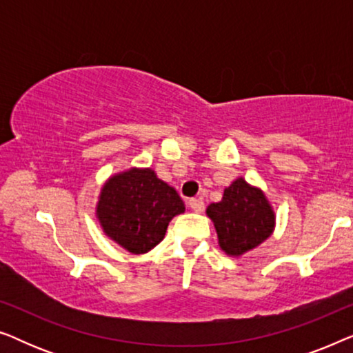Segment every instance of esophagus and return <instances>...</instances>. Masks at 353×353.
Returning <instances> with one entry per match:
<instances>
[{
	"instance_id": "esophagus-1",
	"label": "esophagus",
	"mask_w": 353,
	"mask_h": 353,
	"mask_svg": "<svg viewBox=\"0 0 353 353\" xmlns=\"http://www.w3.org/2000/svg\"><path fill=\"white\" fill-rule=\"evenodd\" d=\"M190 207L196 212V214H201V212L204 210V201H202L201 197H196V199L190 201Z\"/></svg>"
}]
</instances>
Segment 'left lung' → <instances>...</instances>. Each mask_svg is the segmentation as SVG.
Listing matches in <instances>:
<instances>
[{
	"label": "left lung",
	"mask_w": 353,
	"mask_h": 353,
	"mask_svg": "<svg viewBox=\"0 0 353 353\" xmlns=\"http://www.w3.org/2000/svg\"><path fill=\"white\" fill-rule=\"evenodd\" d=\"M205 212L214 221L221 250L230 257H241L267 241L276 220L265 192L243 176L225 188L221 201L210 204Z\"/></svg>",
	"instance_id": "obj_1"
}]
</instances>
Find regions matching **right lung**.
<instances>
[{"mask_svg": "<svg viewBox=\"0 0 353 353\" xmlns=\"http://www.w3.org/2000/svg\"><path fill=\"white\" fill-rule=\"evenodd\" d=\"M185 212L178 192L151 168L115 173L101 188L96 216L108 236L132 254H146L165 236L175 215Z\"/></svg>", "mask_w": 353, "mask_h": 353, "instance_id": "1", "label": "right lung"}]
</instances>
